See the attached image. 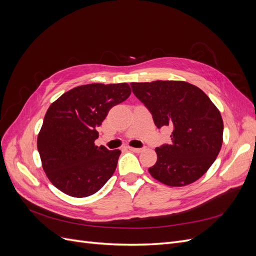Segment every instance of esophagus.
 <instances>
[{"mask_svg": "<svg viewBox=\"0 0 256 256\" xmlns=\"http://www.w3.org/2000/svg\"><path fill=\"white\" fill-rule=\"evenodd\" d=\"M128 150H131V152H141L143 148H136V147H130V146H128Z\"/></svg>", "mask_w": 256, "mask_h": 256, "instance_id": "obj_1", "label": "esophagus"}]
</instances>
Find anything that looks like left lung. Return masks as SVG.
Listing matches in <instances>:
<instances>
[{"label": "left lung", "instance_id": "1", "mask_svg": "<svg viewBox=\"0 0 256 256\" xmlns=\"http://www.w3.org/2000/svg\"><path fill=\"white\" fill-rule=\"evenodd\" d=\"M158 129L172 128L171 142L156 148L150 175L172 187L189 184L212 166L222 146L223 120L205 92L184 81L130 83Z\"/></svg>", "mask_w": 256, "mask_h": 256}]
</instances>
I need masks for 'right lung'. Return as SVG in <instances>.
Returning <instances> with one entry per match:
<instances>
[{"mask_svg": "<svg viewBox=\"0 0 256 256\" xmlns=\"http://www.w3.org/2000/svg\"><path fill=\"white\" fill-rule=\"evenodd\" d=\"M130 94L127 83H92L66 92L49 106L37 148L54 187L67 196L85 198L110 180L122 152L96 146L97 127L111 108Z\"/></svg>", "mask_w": 256, "mask_h": 256, "instance_id": "right-lung-1", "label": "right lung"}]
</instances>
